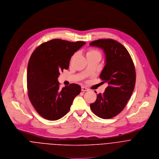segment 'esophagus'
Listing matches in <instances>:
<instances>
[{
    "label": "esophagus",
    "mask_w": 159,
    "mask_h": 159,
    "mask_svg": "<svg viewBox=\"0 0 159 159\" xmlns=\"http://www.w3.org/2000/svg\"><path fill=\"white\" fill-rule=\"evenodd\" d=\"M89 89L88 88H86L84 86H81V91H88Z\"/></svg>",
    "instance_id": "34e87169"
}]
</instances>
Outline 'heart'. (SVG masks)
Listing matches in <instances>:
<instances>
[{
  "mask_svg": "<svg viewBox=\"0 0 159 159\" xmlns=\"http://www.w3.org/2000/svg\"><path fill=\"white\" fill-rule=\"evenodd\" d=\"M88 56H99L100 57H102V54L98 51L96 49H89L86 52V57Z\"/></svg>",
  "mask_w": 159,
  "mask_h": 159,
  "instance_id": "obj_1",
  "label": "heart"
}]
</instances>
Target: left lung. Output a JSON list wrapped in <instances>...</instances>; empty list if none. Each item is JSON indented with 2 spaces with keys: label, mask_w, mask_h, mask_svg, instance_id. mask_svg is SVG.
Returning <instances> with one entry per match:
<instances>
[{
  "label": "left lung",
  "mask_w": 159,
  "mask_h": 159,
  "mask_svg": "<svg viewBox=\"0 0 159 159\" xmlns=\"http://www.w3.org/2000/svg\"><path fill=\"white\" fill-rule=\"evenodd\" d=\"M89 45L105 51L106 65L100 78L102 83L108 84L103 94H97L96 102L90 104V108L98 117L110 119L124 109L132 96L136 81L134 63L127 49L116 41L101 39Z\"/></svg>",
  "instance_id": "obj_1"
}]
</instances>
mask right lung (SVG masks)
<instances>
[{
	"label": "right lung",
	"instance_id": "1",
	"mask_svg": "<svg viewBox=\"0 0 159 159\" xmlns=\"http://www.w3.org/2000/svg\"><path fill=\"white\" fill-rule=\"evenodd\" d=\"M86 44L54 39L39 45L31 54L27 72L29 100L36 111L48 120H57L70 110L74 98L81 90L71 83L62 89L57 78L68 70L74 53Z\"/></svg>",
	"mask_w": 159,
	"mask_h": 159
}]
</instances>
